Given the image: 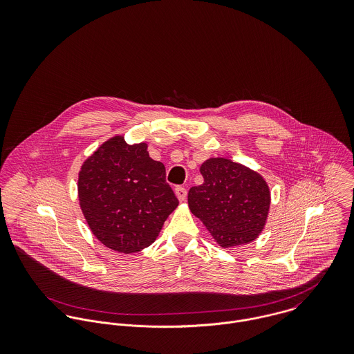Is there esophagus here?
Returning a JSON list of instances; mask_svg holds the SVG:
<instances>
[{
	"instance_id": "obj_1",
	"label": "esophagus",
	"mask_w": 354,
	"mask_h": 354,
	"mask_svg": "<svg viewBox=\"0 0 354 354\" xmlns=\"http://www.w3.org/2000/svg\"><path fill=\"white\" fill-rule=\"evenodd\" d=\"M174 194L180 202H184L187 199V189L184 187H176Z\"/></svg>"
}]
</instances>
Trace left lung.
I'll return each mask as SVG.
<instances>
[{
	"instance_id": "obj_1",
	"label": "left lung",
	"mask_w": 354,
	"mask_h": 354,
	"mask_svg": "<svg viewBox=\"0 0 354 354\" xmlns=\"http://www.w3.org/2000/svg\"><path fill=\"white\" fill-rule=\"evenodd\" d=\"M204 183L188 192L191 212L222 248L248 244L261 233L270 189L251 169L225 158H209L201 166Z\"/></svg>"
}]
</instances>
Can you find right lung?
Here are the masks:
<instances>
[{"label":"right lung","instance_id":"right-lung-1","mask_svg":"<svg viewBox=\"0 0 354 354\" xmlns=\"http://www.w3.org/2000/svg\"><path fill=\"white\" fill-rule=\"evenodd\" d=\"M79 201L93 234L107 248L135 253L150 247L178 201L166 169L146 143L122 136L104 142L82 166Z\"/></svg>","mask_w":354,"mask_h":354}]
</instances>
